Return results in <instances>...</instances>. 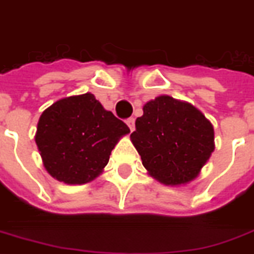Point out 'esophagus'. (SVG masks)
<instances>
[{
	"instance_id": "obj_1",
	"label": "esophagus",
	"mask_w": 254,
	"mask_h": 254,
	"mask_svg": "<svg viewBox=\"0 0 254 254\" xmlns=\"http://www.w3.org/2000/svg\"><path fill=\"white\" fill-rule=\"evenodd\" d=\"M126 123H127V126H128V128L131 129V131H134V128H135V119H134V118H128V119L126 120Z\"/></svg>"
}]
</instances>
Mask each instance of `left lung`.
<instances>
[{
    "label": "left lung",
    "mask_w": 254,
    "mask_h": 254,
    "mask_svg": "<svg viewBox=\"0 0 254 254\" xmlns=\"http://www.w3.org/2000/svg\"><path fill=\"white\" fill-rule=\"evenodd\" d=\"M131 142L152 178L167 186L197 178L214 151V128L198 108L161 95L143 106Z\"/></svg>",
    "instance_id": "8db88e82"
}]
</instances>
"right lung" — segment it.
<instances>
[{"mask_svg": "<svg viewBox=\"0 0 254 254\" xmlns=\"http://www.w3.org/2000/svg\"><path fill=\"white\" fill-rule=\"evenodd\" d=\"M128 132L125 122L87 92L48 107L40 116L34 140L53 178L84 185L102 174L116 143Z\"/></svg>", "mask_w": 254, "mask_h": 254, "instance_id": "obj_1", "label": "right lung"}]
</instances>
